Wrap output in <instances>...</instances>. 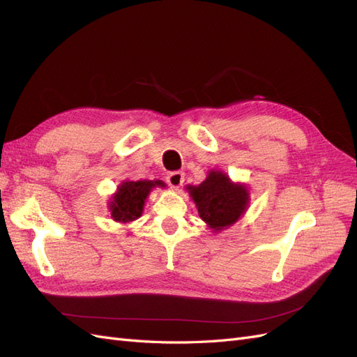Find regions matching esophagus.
<instances>
[{
  "label": "esophagus",
  "mask_w": 357,
  "mask_h": 357,
  "mask_svg": "<svg viewBox=\"0 0 357 357\" xmlns=\"http://www.w3.org/2000/svg\"><path fill=\"white\" fill-rule=\"evenodd\" d=\"M183 181H185V172L183 171H172L167 176V183L171 188H180L183 185Z\"/></svg>",
  "instance_id": "34e87169"
}]
</instances>
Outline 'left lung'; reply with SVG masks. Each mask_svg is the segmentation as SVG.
<instances>
[{
	"label": "left lung",
	"instance_id": "obj_1",
	"mask_svg": "<svg viewBox=\"0 0 357 357\" xmlns=\"http://www.w3.org/2000/svg\"><path fill=\"white\" fill-rule=\"evenodd\" d=\"M189 189L197 202L199 218L211 229L228 228L245 211L247 189L243 185H234L220 171H211L199 186Z\"/></svg>",
	"mask_w": 357,
	"mask_h": 357
}]
</instances>
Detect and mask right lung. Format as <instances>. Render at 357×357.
<instances>
[{
	"instance_id": "add662e5",
	"label": "right lung",
	"mask_w": 357,
	"mask_h": 357,
	"mask_svg": "<svg viewBox=\"0 0 357 357\" xmlns=\"http://www.w3.org/2000/svg\"><path fill=\"white\" fill-rule=\"evenodd\" d=\"M155 186L164 188V183L156 181H126L119 188L112 201V218L117 222H132L143 213V205L149 192Z\"/></svg>"
}]
</instances>
